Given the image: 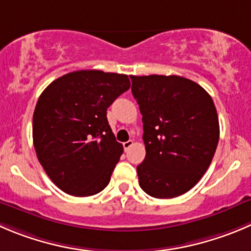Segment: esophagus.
<instances>
[{
  "label": "esophagus",
  "mask_w": 251,
  "mask_h": 251,
  "mask_svg": "<svg viewBox=\"0 0 251 251\" xmlns=\"http://www.w3.org/2000/svg\"><path fill=\"white\" fill-rule=\"evenodd\" d=\"M133 144H134V143H133V140H128V142H124V143H123L124 151H128V149H129V148L132 147Z\"/></svg>",
  "instance_id": "esophagus-1"
}]
</instances>
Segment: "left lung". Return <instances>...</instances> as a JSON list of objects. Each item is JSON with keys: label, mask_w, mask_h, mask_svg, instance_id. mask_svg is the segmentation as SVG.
<instances>
[{"label": "left lung", "mask_w": 251, "mask_h": 251, "mask_svg": "<svg viewBox=\"0 0 251 251\" xmlns=\"http://www.w3.org/2000/svg\"><path fill=\"white\" fill-rule=\"evenodd\" d=\"M143 116L145 159L139 185L155 199L190 191L206 173L219 140L216 106L204 88L176 75L130 76Z\"/></svg>", "instance_id": "left-lung-1"}]
</instances>
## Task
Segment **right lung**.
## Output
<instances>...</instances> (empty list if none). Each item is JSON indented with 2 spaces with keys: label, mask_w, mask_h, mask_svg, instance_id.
Segmentation results:
<instances>
[{
  "label": "right lung",
  "mask_w": 251,
  "mask_h": 251,
  "mask_svg": "<svg viewBox=\"0 0 251 251\" xmlns=\"http://www.w3.org/2000/svg\"><path fill=\"white\" fill-rule=\"evenodd\" d=\"M127 75L73 71L52 81L33 114V144L50 180L76 197L101 192L123 145L107 121V108L129 90Z\"/></svg>",
  "instance_id": "obj_1"
}]
</instances>
